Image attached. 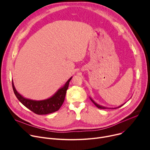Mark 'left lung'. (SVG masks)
Returning a JSON list of instances; mask_svg holds the SVG:
<instances>
[{
    "label": "left lung",
    "mask_w": 150,
    "mask_h": 150,
    "mask_svg": "<svg viewBox=\"0 0 150 150\" xmlns=\"http://www.w3.org/2000/svg\"><path fill=\"white\" fill-rule=\"evenodd\" d=\"M90 100H91V101H92V102H93V103L94 104V105H95L96 107H97V108H98V109H108V108H105V107H104V106H101V105H99V104H97V103H96V102H95V101H94V100H93V99H92L91 97H90ZM124 104H125V103H124ZM123 104H122V105H120L119 107H118L117 108H120V107H121V106H122ZM116 108H112V109H116Z\"/></svg>",
    "instance_id": "left-lung-1"
}]
</instances>
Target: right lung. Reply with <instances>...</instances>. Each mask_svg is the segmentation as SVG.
Masks as SVG:
<instances>
[{
	"mask_svg": "<svg viewBox=\"0 0 150 150\" xmlns=\"http://www.w3.org/2000/svg\"><path fill=\"white\" fill-rule=\"evenodd\" d=\"M72 77L65 83L64 86L59 89L58 91L50 98L44 100H33L23 97L16 90L12 81V88L16 98L27 108L37 115H47L57 111L65 100L67 91L69 87V83Z\"/></svg>",
	"mask_w": 150,
	"mask_h": 150,
	"instance_id": "add662e5",
	"label": "right lung"
}]
</instances>
